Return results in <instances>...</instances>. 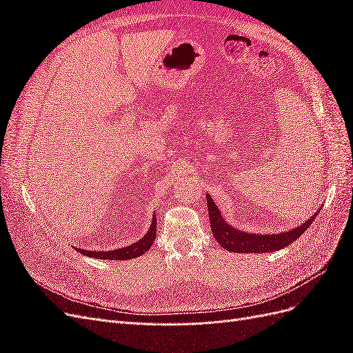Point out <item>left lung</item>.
Returning <instances> with one entry per match:
<instances>
[{
  "mask_svg": "<svg viewBox=\"0 0 353 353\" xmlns=\"http://www.w3.org/2000/svg\"><path fill=\"white\" fill-rule=\"evenodd\" d=\"M208 199V210H209V221L213 237L222 245L234 253H270L274 250H280L285 245L297 240L302 234L311 227L312 221L316 218L318 212L306 219L301 225L292 228L284 232L276 234H256V232H244L223 219L222 212L218 209L216 201H213L209 194Z\"/></svg>",
  "mask_w": 353,
  "mask_h": 353,
  "instance_id": "left-lung-1",
  "label": "left lung"
}]
</instances>
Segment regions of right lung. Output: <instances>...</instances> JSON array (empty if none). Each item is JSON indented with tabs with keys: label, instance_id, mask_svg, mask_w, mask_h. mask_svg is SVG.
Wrapping results in <instances>:
<instances>
[{
	"label": "right lung",
	"instance_id": "obj_1",
	"mask_svg": "<svg viewBox=\"0 0 353 353\" xmlns=\"http://www.w3.org/2000/svg\"><path fill=\"white\" fill-rule=\"evenodd\" d=\"M156 216L153 215L150 228L144 234V237L140 239L138 241L132 243L131 245H126V248L122 249H116V250H87V249H78L79 253L90 256V258L95 259H105V261H128V259H134L138 258V256L144 254L148 249L152 248V244L156 239Z\"/></svg>",
	"mask_w": 353,
	"mask_h": 353
}]
</instances>
